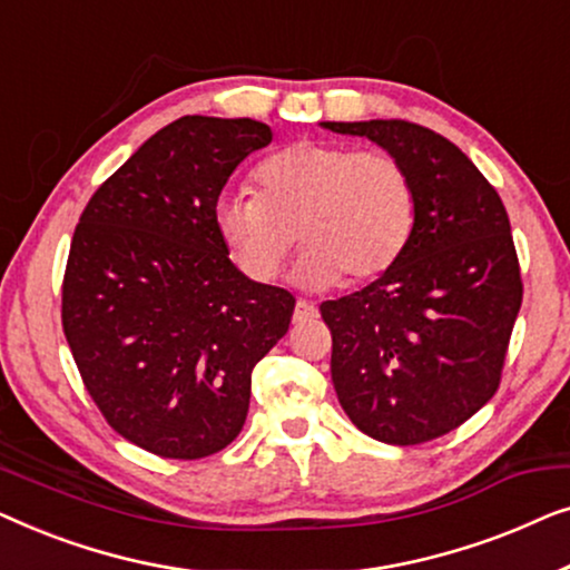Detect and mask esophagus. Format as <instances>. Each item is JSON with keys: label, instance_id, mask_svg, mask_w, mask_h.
Returning <instances> with one entry per match:
<instances>
[{"label": "esophagus", "instance_id": "esophagus-1", "mask_svg": "<svg viewBox=\"0 0 570 570\" xmlns=\"http://www.w3.org/2000/svg\"><path fill=\"white\" fill-rule=\"evenodd\" d=\"M317 317V307L312 302L299 299L294 307V323H309V320Z\"/></svg>", "mask_w": 570, "mask_h": 570}]
</instances>
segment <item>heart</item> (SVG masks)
Here are the masks:
<instances>
[{"label": "heart", "instance_id": "1", "mask_svg": "<svg viewBox=\"0 0 570 570\" xmlns=\"http://www.w3.org/2000/svg\"><path fill=\"white\" fill-rule=\"evenodd\" d=\"M258 196L227 194L214 224L229 258L253 282H271L304 247L292 282L327 288L387 274L413 237L419 196L400 159L348 144L296 141L255 173Z\"/></svg>", "mask_w": 570, "mask_h": 570}]
</instances>
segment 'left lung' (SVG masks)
<instances>
[{
	"label": "left lung",
	"mask_w": 570,
	"mask_h": 570,
	"mask_svg": "<svg viewBox=\"0 0 570 570\" xmlns=\"http://www.w3.org/2000/svg\"><path fill=\"white\" fill-rule=\"evenodd\" d=\"M366 136L411 173L419 212L405 253L376 282L320 304L331 374L356 429L384 444L444 436L495 395L522 276L509 214L460 147L407 121H323Z\"/></svg>",
	"instance_id": "left-lung-1"
}]
</instances>
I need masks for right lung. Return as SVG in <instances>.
<instances>
[{
    "label": "right lung",
    "instance_id": "right-lung-1",
    "mask_svg": "<svg viewBox=\"0 0 570 570\" xmlns=\"http://www.w3.org/2000/svg\"><path fill=\"white\" fill-rule=\"evenodd\" d=\"M271 139L253 118L183 116L95 190L71 237L61 323L85 387L167 460L235 442L253 366L292 323L294 296L247 278L214 224L229 175Z\"/></svg>",
    "mask_w": 570,
    "mask_h": 570
}]
</instances>
